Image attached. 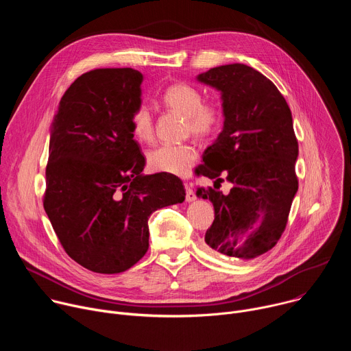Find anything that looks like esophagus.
I'll use <instances>...</instances> for the list:
<instances>
[{"instance_id": "1", "label": "esophagus", "mask_w": 351, "mask_h": 351, "mask_svg": "<svg viewBox=\"0 0 351 351\" xmlns=\"http://www.w3.org/2000/svg\"><path fill=\"white\" fill-rule=\"evenodd\" d=\"M184 190H186V202H189V203H190V202H194V199L197 198V195H195V193H194L191 184L184 183Z\"/></svg>"}]
</instances>
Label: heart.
<instances>
[{
	"mask_svg": "<svg viewBox=\"0 0 351 351\" xmlns=\"http://www.w3.org/2000/svg\"><path fill=\"white\" fill-rule=\"evenodd\" d=\"M161 101L172 112L184 117V130L198 138L213 136L222 123V108L217 101H203L197 87L178 82L168 86ZM132 133L140 143L154 137V117L147 106H137L129 117ZM197 160V149L190 143L162 144L147 153L148 169L160 173L186 175Z\"/></svg>",
	"mask_w": 351,
	"mask_h": 351,
	"instance_id": "1",
	"label": "heart"
}]
</instances>
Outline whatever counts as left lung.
I'll return each mask as SVG.
<instances>
[{
  "label": "left lung",
  "instance_id": "8db88e82",
  "mask_svg": "<svg viewBox=\"0 0 351 351\" xmlns=\"http://www.w3.org/2000/svg\"><path fill=\"white\" fill-rule=\"evenodd\" d=\"M197 79L222 93L225 115L204 164L195 168L197 176L215 179L214 189L195 191L215 210L206 243L226 257L253 260L280 239L298 189L291 112L278 87L252 66L222 65ZM222 176L234 184L228 195L219 190Z\"/></svg>",
  "mask_w": 351,
  "mask_h": 351
}]
</instances>
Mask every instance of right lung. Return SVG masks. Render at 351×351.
I'll use <instances>...</instances> for the list:
<instances>
[{"instance_id": "obj_1", "label": "right lung", "mask_w": 351, "mask_h": 351, "mask_svg": "<svg viewBox=\"0 0 351 351\" xmlns=\"http://www.w3.org/2000/svg\"><path fill=\"white\" fill-rule=\"evenodd\" d=\"M143 75L94 69L65 91L51 126L43 206L65 253L97 274H119L148 250V219L182 203V180L141 175L145 158L130 112Z\"/></svg>"}]
</instances>
